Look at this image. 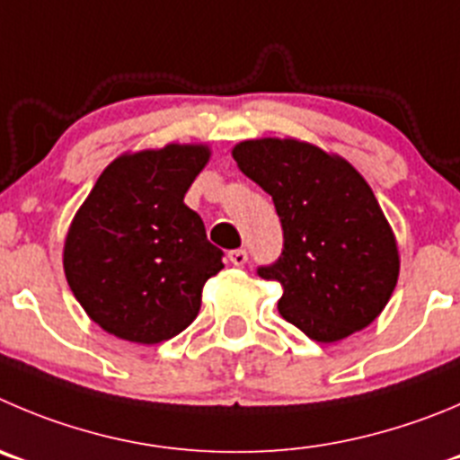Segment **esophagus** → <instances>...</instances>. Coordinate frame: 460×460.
<instances>
[{"instance_id":"34e87169","label":"esophagus","mask_w":460,"mask_h":460,"mask_svg":"<svg viewBox=\"0 0 460 460\" xmlns=\"http://www.w3.org/2000/svg\"><path fill=\"white\" fill-rule=\"evenodd\" d=\"M229 261H231V263L238 265V268H240V265L247 263V252H244V250H234V252H229Z\"/></svg>"}]
</instances>
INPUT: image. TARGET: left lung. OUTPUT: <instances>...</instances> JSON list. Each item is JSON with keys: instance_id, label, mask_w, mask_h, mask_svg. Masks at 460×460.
<instances>
[{"instance_id": "8db88e82", "label": "left lung", "mask_w": 460, "mask_h": 460, "mask_svg": "<svg viewBox=\"0 0 460 460\" xmlns=\"http://www.w3.org/2000/svg\"><path fill=\"white\" fill-rule=\"evenodd\" d=\"M231 154L272 195L281 220L283 252L259 277L281 283L283 320L317 342L372 324L397 286L399 252L366 179L345 158L295 138L244 140Z\"/></svg>"}]
</instances>
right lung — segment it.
I'll use <instances>...</instances> for the list:
<instances>
[{
  "instance_id": "obj_1",
  "label": "right lung",
  "mask_w": 460,
  "mask_h": 460,
  "mask_svg": "<svg viewBox=\"0 0 460 460\" xmlns=\"http://www.w3.org/2000/svg\"><path fill=\"white\" fill-rule=\"evenodd\" d=\"M208 158L206 145L177 143L122 154L76 210L63 268L104 332L156 345L197 317L204 283L225 268L201 217L183 204Z\"/></svg>"
}]
</instances>
